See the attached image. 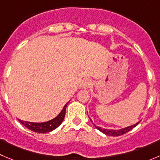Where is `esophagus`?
Instances as JSON below:
<instances>
[{"label": "esophagus", "mask_w": 160, "mask_h": 160, "mask_svg": "<svg viewBox=\"0 0 160 160\" xmlns=\"http://www.w3.org/2000/svg\"><path fill=\"white\" fill-rule=\"evenodd\" d=\"M91 85V80L90 79H85L82 81L81 84H80V87L83 89H88V88H90V86Z\"/></svg>", "instance_id": "esophagus-1"}]
</instances>
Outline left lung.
<instances>
[{
    "label": "left lung",
    "instance_id": "obj_1",
    "mask_svg": "<svg viewBox=\"0 0 160 160\" xmlns=\"http://www.w3.org/2000/svg\"><path fill=\"white\" fill-rule=\"evenodd\" d=\"M90 122L93 123V122H92L91 119L90 118ZM138 123H139V122H137V123L135 124V125H131V126H128V127H126V128H122V129H118V130L107 129V128H101V127H99V126H97V125H95L93 123V125H94L95 128H96L97 129L99 130L100 132H103V133L105 134V135H110V136H119V135H124V134H125L126 132H129V131L132 130V128H135V127L136 126Z\"/></svg>",
    "mask_w": 160,
    "mask_h": 160
}]
</instances>
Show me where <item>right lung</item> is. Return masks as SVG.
<instances>
[{"instance_id":"right-lung-1","label":"right lung","mask_w":160,"mask_h":160,"mask_svg":"<svg viewBox=\"0 0 160 160\" xmlns=\"http://www.w3.org/2000/svg\"><path fill=\"white\" fill-rule=\"evenodd\" d=\"M67 104H68V103L65 104L61 112L55 118L48 121V122L36 123V122H25V121L20 120V119H18V121L22 125H25L27 128H28L31 131L38 132V133H47V132H50L56 129V128H58L61 125L64 118H65L66 109H67Z\"/></svg>"}]
</instances>
